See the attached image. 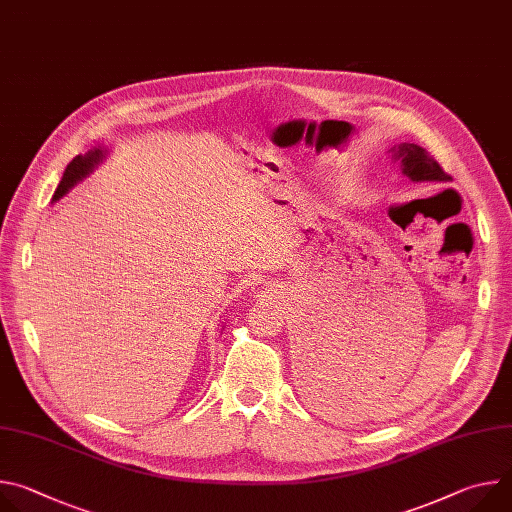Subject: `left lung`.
<instances>
[{"instance_id":"left-lung-1","label":"left lung","mask_w":512,"mask_h":512,"mask_svg":"<svg viewBox=\"0 0 512 512\" xmlns=\"http://www.w3.org/2000/svg\"><path fill=\"white\" fill-rule=\"evenodd\" d=\"M393 158L401 162L403 174L413 182H448L450 174L440 166L429 152H425L417 143H399L391 150ZM318 387V381L312 383ZM322 385V383H320Z\"/></svg>"}]
</instances>
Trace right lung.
<instances>
[{
	"label": "right lung",
	"instance_id": "obj_1",
	"mask_svg": "<svg viewBox=\"0 0 512 512\" xmlns=\"http://www.w3.org/2000/svg\"><path fill=\"white\" fill-rule=\"evenodd\" d=\"M101 158H103V150H91L87 156H77L75 160H72V162L66 166L64 174H62V180H60V184H58V188H56L52 200H58V198L64 196L72 186H75L79 180H83V178L101 162Z\"/></svg>",
	"mask_w": 512,
	"mask_h": 512
}]
</instances>
